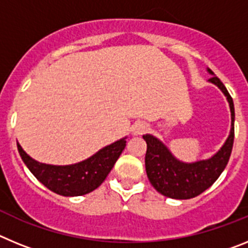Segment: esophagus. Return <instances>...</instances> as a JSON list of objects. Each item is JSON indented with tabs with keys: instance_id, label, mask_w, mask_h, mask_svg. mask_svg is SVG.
<instances>
[{
	"instance_id": "1",
	"label": "esophagus",
	"mask_w": 248,
	"mask_h": 248,
	"mask_svg": "<svg viewBox=\"0 0 248 248\" xmlns=\"http://www.w3.org/2000/svg\"><path fill=\"white\" fill-rule=\"evenodd\" d=\"M148 130V125L145 123H137L134 126H133V134L134 135H141L144 134L145 131Z\"/></svg>"
}]
</instances>
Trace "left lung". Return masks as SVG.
Returning <instances> with one entry per match:
<instances>
[{"label": "left lung", "instance_id": "obj_1", "mask_svg": "<svg viewBox=\"0 0 248 248\" xmlns=\"http://www.w3.org/2000/svg\"><path fill=\"white\" fill-rule=\"evenodd\" d=\"M207 72L212 76L209 82L216 85L225 94L231 111L230 135L216 154L209 159L198 160L194 163H184L172 155L171 151L161 140L151 134L143 135L146 141V175L155 190L166 198L187 200L198 196L217 180L229 163L235 138L233 100L226 87L215 76L214 72L209 68Z\"/></svg>", "mask_w": 248, "mask_h": 248}]
</instances>
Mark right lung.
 Returning a JSON list of instances; mask_svg holds the SVG:
<instances>
[{
	"label": "right lung",
	"instance_id": "1",
	"mask_svg": "<svg viewBox=\"0 0 248 248\" xmlns=\"http://www.w3.org/2000/svg\"><path fill=\"white\" fill-rule=\"evenodd\" d=\"M126 137L104 146L80 163L71 165H49L32 159L17 143L18 153L30 171L39 183L62 196H80L95 190L108 176L114 164L126 145Z\"/></svg>",
	"mask_w": 248,
	"mask_h": 248
}]
</instances>
